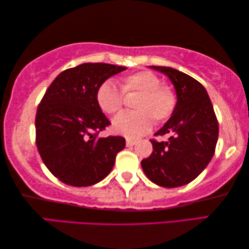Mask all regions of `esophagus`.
I'll return each mask as SVG.
<instances>
[{"instance_id":"1","label":"esophagus","mask_w":249,"mask_h":249,"mask_svg":"<svg viewBox=\"0 0 249 249\" xmlns=\"http://www.w3.org/2000/svg\"><path fill=\"white\" fill-rule=\"evenodd\" d=\"M136 143V141L133 140V139H130V138H128L127 140H125V144H127L128 147H131V146H133V144Z\"/></svg>"}]
</instances>
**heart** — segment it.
<instances>
[{"label": "heart", "mask_w": 249, "mask_h": 249, "mask_svg": "<svg viewBox=\"0 0 249 249\" xmlns=\"http://www.w3.org/2000/svg\"><path fill=\"white\" fill-rule=\"evenodd\" d=\"M122 91L112 80H106L98 87L95 100L103 112L117 113L124 105V93L140 92L135 102L136 111H124L114 118V132L128 138L146 135L151 129L152 118L162 122L171 117L177 97L171 88L162 85L161 79L151 71H139L125 76Z\"/></svg>", "instance_id": "obj_1"}]
</instances>
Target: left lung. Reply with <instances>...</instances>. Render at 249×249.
Listing matches in <instances>:
<instances>
[{
  "label": "left lung",
  "instance_id": "1",
  "mask_svg": "<svg viewBox=\"0 0 249 249\" xmlns=\"http://www.w3.org/2000/svg\"><path fill=\"white\" fill-rule=\"evenodd\" d=\"M174 83L177 105L169 120L150 140L152 154L141 161L147 177L157 185L175 188L193 181L207 167L218 140V121L213 103L201 83L176 69L151 67Z\"/></svg>",
  "mask_w": 249,
  "mask_h": 249
}]
</instances>
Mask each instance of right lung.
Returning <instances> with one entry per match:
<instances>
[{
    "label": "right lung",
    "instance_id": "1",
    "mask_svg": "<svg viewBox=\"0 0 249 249\" xmlns=\"http://www.w3.org/2000/svg\"><path fill=\"white\" fill-rule=\"evenodd\" d=\"M124 67L83 63L53 80L37 107L36 143L52 175L67 185L87 187L102 180L125 147L124 138H99L111 124L99 108L95 92Z\"/></svg>",
    "mask_w": 249,
    "mask_h": 249
}]
</instances>
